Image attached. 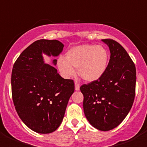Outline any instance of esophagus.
Here are the masks:
<instances>
[{"label":"esophagus","mask_w":147,"mask_h":147,"mask_svg":"<svg viewBox=\"0 0 147 147\" xmlns=\"http://www.w3.org/2000/svg\"><path fill=\"white\" fill-rule=\"evenodd\" d=\"M80 85H79L77 82H75V90H80Z\"/></svg>","instance_id":"obj_1"}]
</instances>
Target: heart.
I'll list each match as a JSON object with an SVG mask.
<instances>
[{
  "instance_id": "heart-1",
  "label": "heart",
  "mask_w": 147,
  "mask_h": 147,
  "mask_svg": "<svg viewBox=\"0 0 147 147\" xmlns=\"http://www.w3.org/2000/svg\"><path fill=\"white\" fill-rule=\"evenodd\" d=\"M109 53L102 45H80L70 49L65 59H58L57 66L61 74L66 79L76 74L74 68L85 81L93 82L99 80L107 71Z\"/></svg>"
}]
</instances>
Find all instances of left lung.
I'll list each match as a JSON object with an SVG mask.
<instances>
[{"mask_svg":"<svg viewBox=\"0 0 147 147\" xmlns=\"http://www.w3.org/2000/svg\"><path fill=\"white\" fill-rule=\"evenodd\" d=\"M110 52L108 67L97 81L80 87L85 117L96 129L109 131L123 121L134 102L136 66L119 42L102 40Z\"/></svg>","mask_w":147,"mask_h":147,"instance_id":"8db88e82","label":"left lung"}]
</instances>
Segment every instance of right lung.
Wrapping results in <instances>:
<instances>
[{"label": "right lung", "mask_w": 147, "mask_h": 147, "mask_svg": "<svg viewBox=\"0 0 147 147\" xmlns=\"http://www.w3.org/2000/svg\"><path fill=\"white\" fill-rule=\"evenodd\" d=\"M64 45L57 40H39L23 51L11 73V93L19 117L32 130L48 134L57 129L64 118L74 82L65 80L43 54L58 57ZM57 65V59L51 60Z\"/></svg>", "instance_id": "1"}]
</instances>
